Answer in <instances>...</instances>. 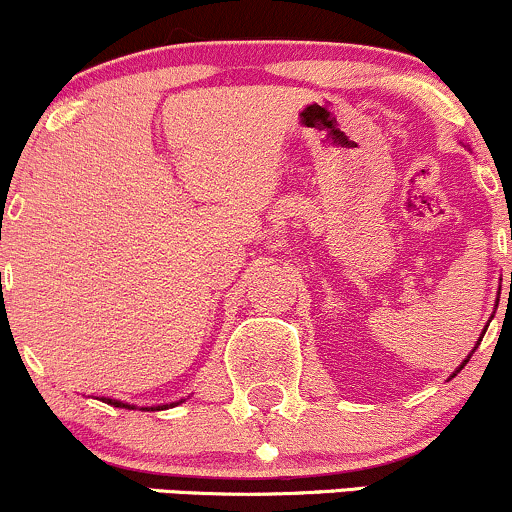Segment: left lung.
Returning a JSON list of instances; mask_svg holds the SVG:
<instances>
[{"label":"left lung","instance_id":"1","mask_svg":"<svg viewBox=\"0 0 512 512\" xmlns=\"http://www.w3.org/2000/svg\"><path fill=\"white\" fill-rule=\"evenodd\" d=\"M496 303H498V301H496ZM486 327H489V325H486ZM486 327H484V332H481L479 342H481V339H484V334H486ZM474 349H477V346H474ZM467 361H469V356H467V358H464V363H467ZM464 363H462V366H460V368H457V370H455V373H452V375H450V378H455V375H457V373H460V370L464 368Z\"/></svg>","mask_w":512,"mask_h":512}]
</instances>
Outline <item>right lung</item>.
Returning a JSON list of instances; mask_svg holds the SVG:
<instances>
[{
    "label": "right lung",
    "instance_id": "obj_1",
    "mask_svg": "<svg viewBox=\"0 0 512 512\" xmlns=\"http://www.w3.org/2000/svg\"><path fill=\"white\" fill-rule=\"evenodd\" d=\"M103 402H108V404H113V407H120V409H134V404H127V402H120V399H105L103 397ZM182 402V399H180ZM180 402H173V404H161V407H142V409H146V411H161V409H170V407H178Z\"/></svg>",
    "mask_w": 512,
    "mask_h": 512
}]
</instances>
